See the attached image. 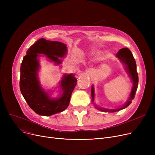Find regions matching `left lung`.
<instances>
[{
    "mask_svg": "<svg viewBox=\"0 0 155 155\" xmlns=\"http://www.w3.org/2000/svg\"><path fill=\"white\" fill-rule=\"evenodd\" d=\"M116 57L117 58L121 61V63H123L125 65V68L126 70L127 73H128L129 76L131 77L132 82L133 84V87H132V90L131 92V94H130L129 97L128 101L126 102V104L122 106L119 109H104L101 107H99L96 106L95 105V107L99 109V110H101L102 112H114L117 111H119L122 109H124L126 108L127 106L130 105V104L131 103L132 100L134 98L135 94L137 91V86H138V75H137V72L136 70V61L134 58L133 55L131 53V51H130L128 48H122L120 50L117 52L116 54ZM91 94H92V101L94 102V86H92L91 88Z\"/></svg>",
    "mask_w": 155,
    "mask_h": 155,
    "instance_id": "left-lung-1",
    "label": "left lung"
}]
</instances>
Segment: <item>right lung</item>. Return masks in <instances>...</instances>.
I'll list each match as a JSON object with an SVG mask.
<instances>
[{"label":"right lung","mask_w":155,"mask_h":155,"mask_svg":"<svg viewBox=\"0 0 155 155\" xmlns=\"http://www.w3.org/2000/svg\"><path fill=\"white\" fill-rule=\"evenodd\" d=\"M67 53L65 44L41 38L28 49L23 58L21 65L20 90L29 106L39 115L51 116L66 109L77 79L73 74H64L60 82L61 94L58 98L51 99L39 84L38 58L43 54L56 64H60L61 63L60 58H63Z\"/></svg>","instance_id":"add662e5"}]
</instances>
